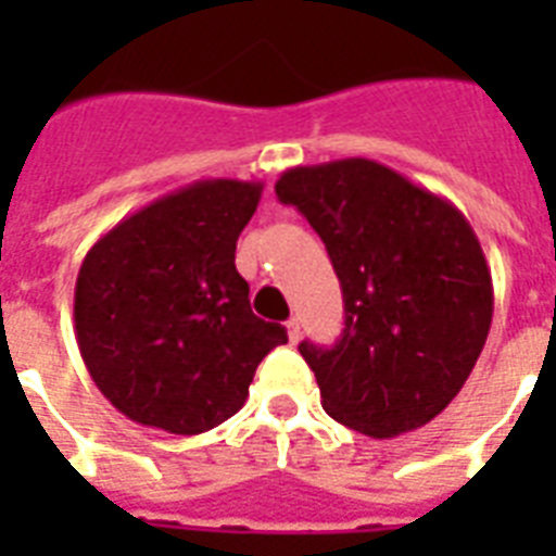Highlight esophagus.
Returning <instances> with one entry per match:
<instances>
[{
	"mask_svg": "<svg viewBox=\"0 0 556 556\" xmlns=\"http://www.w3.org/2000/svg\"><path fill=\"white\" fill-rule=\"evenodd\" d=\"M286 329H288V340H291V343H296V340L303 338V326H300V320H296V317H291V320L286 323Z\"/></svg>",
	"mask_w": 556,
	"mask_h": 556,
	"instance_id": "esophagus-1",
	"label": "esophagus"
}]
</instances>
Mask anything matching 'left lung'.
I'll list each match as a JSON object with an SVG mask.
<instances>
[{
	"label": "left lung",
	"mask_w": 556,
	"mask_h": 556,
	"mask_svg": "<svg viewBox=\"0 0 556 556\" xmlns=\"http://www.w3.org/2000/svg\"><path fill=\"white\" fill-rule=\"evenodd\" d=\"M277 195L320 233L343 288L338 343H300L323 409L371 439L444 413L493 320L491 268L465 213L369 159L291 167Z\"/></svg>",
	"instance_id": "1"
}]
</instances>
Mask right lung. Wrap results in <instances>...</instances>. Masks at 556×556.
<instances>
[{"label":"right lung","instance_id":"obj_1","mask_svg":"<svg viewBox=\"0 0 556 556\" xmlns=\"http://www.w3.org/2000/svg\"><path fill=\"white\" fill-rule=\"evenodd\" d=\"M260 181L204 178L161 195L91 244L74 286L83 364L135 424L199 435L248 401L253 371L288 343L251 312L236 239Z\"/></svg>","mask_w":556,"mask_h":556}]
</instances>
